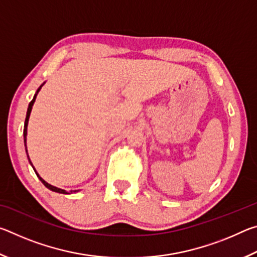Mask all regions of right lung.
<instances>
[{"mask_svg":"<svg viewBox=\"0 0 257 257\" xmlns=\"http://www.w3.org/2000/svg\"><path fill=\"white\" fill-rule=\"evenodd\" d=\"M45 82H43V84L38 87V89L36 90V93H35V95H34V97H33V99H32V102L29 103V105H28V110H27V114H26V120H25V127H24V142H25V147H26V153H27V158H28V160H29V163L32 164V167H33V169H34V171L36 172V175H37V177L40 178V180L43 182V185H44L46 188H49L50 190H52V191H55V193H60V194H72V193H76V191H79V189L78 190H70V191H67V190H64V189H61V188H58V187H55V186H52V185H50L49 182H46L44 179H43V178L38 175L37 173V171H36V169L34 168V165H33V163H32V161H30V159H29V155H28V152H27V127H28V121H29V116H30V112H32V108H33V105H34V103H35V99H36V96H37V94H38V92H40L41 90V88L43 87V85H44Z\"/></svg>","mask_w":257,"mask_h":257,"instance_id":"add662e5","label":"right lung"}]
</instances>
